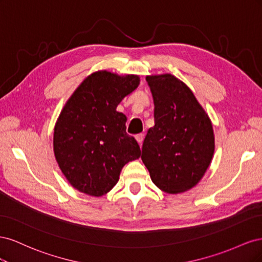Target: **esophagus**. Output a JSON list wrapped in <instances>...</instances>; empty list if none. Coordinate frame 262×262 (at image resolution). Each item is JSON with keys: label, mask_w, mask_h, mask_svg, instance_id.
Segmentation results:
<instances>
[{"label": "esophagus", "mask_w": 262, "mask_h": 262, "mask_svg": "<svg viewBox=\"0 0 262 262\" xmlns=\"http://www.w3.org/2000/svg\"><path fill=\"white\" fill-rule=\"evenodd\" d=\"M136 140L138 141V143L140 144V146L142 145V143H143V140H144V134H142V133H140V134H137L136 136Z\"/></svg>", "instance_id": "obj_1"}]
</instances>
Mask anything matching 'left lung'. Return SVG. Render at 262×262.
Returning <instances> with one entry per match:
<instances>
[{
    "mask_svg": "<svg viewBox=\"0 0 262 262\" xmlns=\"http://www.w3.org/2000/svg\"><path fill=\"white\" fill-rule=\"evenodd\" d=\"M155 125L148 129L141 158L154 185L177 194L196 186L214 154L212 122L192 91L169 73L147 75Z\"/></svg>",
    "mask_w": 262,
    "mask_h": 262,
    "instance_id": "obj_1",
    "label": "left lung"
}]
</instances>
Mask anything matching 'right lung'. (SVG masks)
I'll list each match as a JSON object with an SVG mask.
<instances>
[{
    "instance_id": "obj_1",
    "label": "right lung",
    "mask_w": 262,
    "mask_h": 262,
    "mask_svg": "<svg viewBox=\"0 0 262 262\" xmlns=\"http://www.w3.org/2000/svg\"><path fill=\"white\" fill-rule=\"evenodd\" d=\"M140 84L139 75L97 71L71 95L53 131L54 157L70 185L101 196L119 180L123 166L141 149L125 132L126 117L117 106Z\"/></svg>"
}]
</instances>
